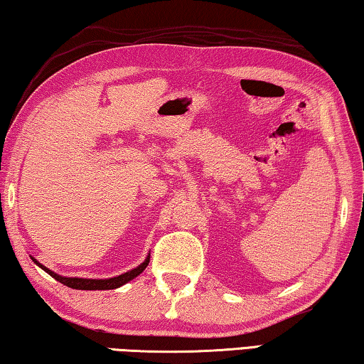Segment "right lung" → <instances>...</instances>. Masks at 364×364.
Here are the masks:
<instances>
[{
	"mask_svg": "<svg viewBox=\"0 0 364 364\" xmlns=\"http://www.w3.org/2000/svg\"><path fill=\"white\" fill-rule=\"evenodd\" d=\"M33 262L36 263V260L33 258ZM40 264V263H36ZM149 264V257L146 258V260L139 264L138 268H134L132 271H128L125 274H120L117 276V278H110V279H83V278H63V276H59L56 273H53L51 269H48L46 267H40L46 271L48 274H51L54 279L63 282L64 286L67 287H72V289H78V291H109V289H117L125 284V282L132 281L133 278H136L139 273H143L144 268Z\"/></svg>",
	"mask_w": 364,
	"mask_h": 364,
	"instance_id": "add662e5",
	"label": "right lung"
}]
</instances>
